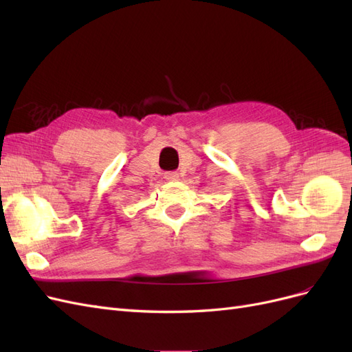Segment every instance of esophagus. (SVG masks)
I'll return each instance as SVG.
<instances>
[{
    "mask_svg": "<svg viewBox=\"0 0 352 352\" xmlns=\"http://www.w3.org/2000/svg\"><path fill=\"white\" fill-rule=\"evenodd\" d=\"M164 177H166L167 180H177V179H179V173H177V172H167V173L164 175Z\"/></svg>",
    "mask_w": 352,
    "mask_h": 352,
    "instance_id": "esophagus-1",
    "label": "esophagus"
}]
</instances>
